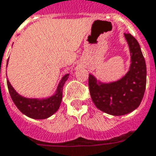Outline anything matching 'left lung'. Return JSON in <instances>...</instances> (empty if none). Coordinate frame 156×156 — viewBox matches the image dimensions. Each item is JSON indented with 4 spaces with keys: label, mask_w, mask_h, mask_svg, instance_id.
Here are the masks:
<instances>
[{
    "label": "left lung",
    "mask_w": 156,
    "mask_h": 156,
    "mask_svg": "<svg viewBox=\"0 0 156 156\" xmlns=\"http://www.w3.org/2000/svg\"><path fill=\"white\" fill-rule=\"evenodd\" d=\"M131 53L129 71L124 77L110 83L97 82L89 74L88 86L95 105L115 116L127 115L140 105L147 84V65L138 41L130 33H124Z\"/></svg>",
    "instance_id": "obj_1"
}]
</instances>
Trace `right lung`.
<instances>
[{
    "label": "right lung",
    "instance_id": "1",
    "mask_svg": "<svg viewBox=\"0 0 156 156\" xmlns=\"http://www.w3.org/2000/svg\"><path fill=\"white\" fill-rule=\"evenodd\" d=\"M68 78L69 74H65L59 82L55 93L46 99H30L20 96L13 88L9 80H7V86L12 101L23 115L35 119H44L54 115L59 110L62 101L63 87Z\"/></svg>",
    "mask_w": 156,
    "mask_h": 156
}]
</instances>
